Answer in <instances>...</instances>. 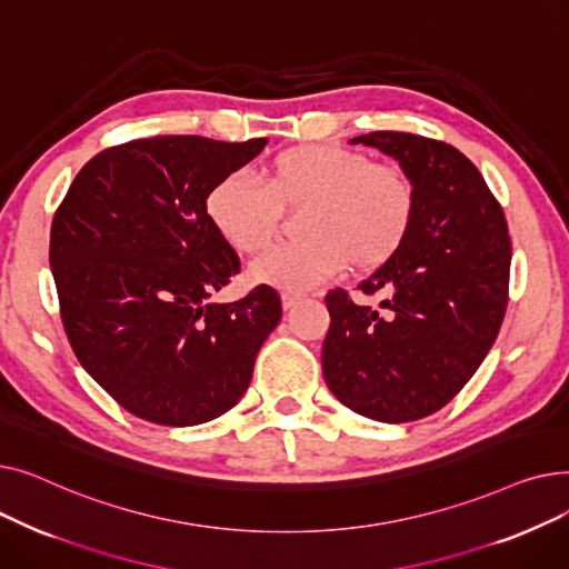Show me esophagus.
<instances>
[{
	"instance_id": "34e87169",
	"label": "esophagus",
	"mask_w": 569,
	"mask_h": 569,
	"mask_svg": "<svg viewBox=\"0 0 569 569\" xmlns=\"http://www.w3.org/2000/svg\"><path fill=\"white\" fill-rule=\"evenodd\" d=\"M300 302H302V295H290V292L281 295V307H283V311L295 309Z\"/></svg>"
}]
</instances>
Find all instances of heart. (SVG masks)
<instances>
[{"label":"heart","instance_id":"1","mask_svg":"<svg viewBox=\"0 0 569 569\" xmlns=\"http://www.w3.org/2000/svg\"><path fill=\"white\" fill-rule=\"evenodd\" d=\"M256 189L228 174L209 189L204 214L237 253L274 242L281 209H302V242L251 264L258 283L288 292L311 290L350 267L365 274L390 262L412 230L417 189L397 161H371L357 149L307 142L281 149L258 168Z\"/></svg>","mask_w":569,"mask_h":569}]
</instances>
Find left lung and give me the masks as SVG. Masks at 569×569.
I'll return each instance as SVG.
<instances>
[{"label": "left lung", "mask_w": 569, "mask_h": 569, "mask_svg": "<svg viewBox=\"0 0 569 569\" xmlns=\"http://www.w3.org/2000/svg\"><path fill=\"white\" fill-rule=\"evenodd\" d=\"M350 144L376 147L408 170L417 214L401 251L357 286L385 295L382 313L343 290L327 292L322 376L343 406L369 420H422L459 395L498 337L510 234L485 177L457 147L401 131Z\"/></svg>", "instance_id": "left-lung-1"}]
</instances>
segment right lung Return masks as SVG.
<instances>
[{"mask_svg":"<svg viewBox=\"0 0 569 569\" xmlns=\"http://www.w3.org/2000/svg\"><path fill=\"white\" fill-rule=\"evenodd\" d=\"M264 144H119L82 166L57 209L50 267L67 337L84 371L140 420L193 427L228 412L281 320L269 286L212 302L239 258L207 221L204 198Z\"/></svg>","mask_w":569,"mask_h":569,"instance_id":"1","label":"right lung"}]
</instances>
